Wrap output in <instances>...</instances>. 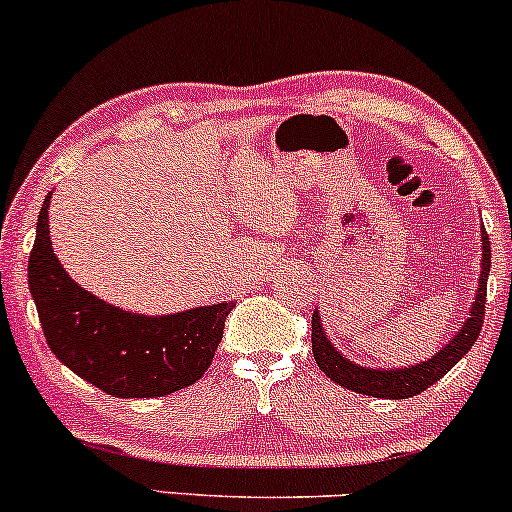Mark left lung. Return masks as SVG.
I'll return each mask as SVG.
<instances>
[{"instance_id":"obj_1","label":"left lung","mask_w":512,"mask_h":512,"mask_svg":"<svg viewBox=\"0 0 512 512\" xmlns=\"http://www.w3.org/2000/svg\"><path fill=\"white\" fill-rule=\"evenodd\" d=\"M491 272V243L486 236L484 226H481V272L477 281V296H474L469 317L462 322L460 330L450 339L438 354H433L428 361L416 363V366L402 368H373V366H358V363L346 358L342 351L327 339L325 327L320 322V313L313 310V356L315 363L320 366L327 378L334 380L337 385L346 390L358 392V395L368 397H383V399H407L424 392L426 387L438 383L448 370L455 366L460 358L472 349L481 332V322H484L486 308V279Z\"/></svg>"}]
</instances>
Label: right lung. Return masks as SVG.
<instances>
[{
	"label": "right lung",
	"instance_id": "1",
	"mask_svg": "<svg viewBox=\"0 0 512 512\" xmlns=\"http://www.w3.org/2000/svg\"><path fill=\"white\" fill-rule=\"evenodd\" d=\"M48 192L35 226L28 286L50 351L86 383L113 397H166L211 366L233 301L173 315L129 313L81 289L50 243Z\"/></svg>",
	"mask_w": 512,
	"mask_h": 512
}]
</instances>
